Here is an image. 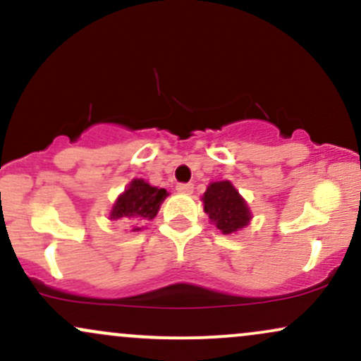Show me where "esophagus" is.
I'll use <instances>...</instances> for the list:
<instances>
[{
    "label": "esophagus",
    "instance_id": "esophagus-1",
    "mask_svg": "<svg viewBox=\"0 0 361 361\" xmlns=\"http://www.w3.org/2000/svg\"><path fill=\"white\" fill-rule=\"evenodd\" d=\"M176 190L181 193H192L193 192V185L192 183H178Z\"/></svg>",
    "mask_w": 361,
    "mask_h": 361
}]
</instances>
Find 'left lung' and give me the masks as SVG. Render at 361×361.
I'll use <instances>...</instances> for the list:
<instances>
[{
	"instance_id": "8db88e82",
	"label": "left lung",
	"mask_w": 361,
	"mask_h": 361,
	"mask_svg": "<svg viewBox=\"0 0 361 361\" xmlns=\"http://www.w3.org/2000/svg\"><path fill=\"white\" fill-rule=\"evenodd\" d=\"M204 209L222 234L235 233L247 226L251 219L246 202L229 181H217L207 188L204 193Z\"/></svg>"
}]
</instances>
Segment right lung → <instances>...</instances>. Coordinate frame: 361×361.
I'll list each match as a JSON object with an SVG mask.
<instances>
[{"label":"right lung","mask_w":361,"mask_h":361,"mask_svg":"<svg viewBox=\"0 0 361 361\" xmlns=\"http://www.w3.org/2000/svg\"><path fill=\"white\" fill-rule=\"evenodd\" d=\"M166 190L156 188L144 180H134L126 193L118 197L117 204L111 209V219H122L130 224H142L156 217L161 202L166 197ZM140 227H134L139 231Z\"/></svg>","instance_id":"right-lung-1"}]
</instances>
